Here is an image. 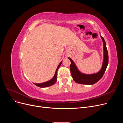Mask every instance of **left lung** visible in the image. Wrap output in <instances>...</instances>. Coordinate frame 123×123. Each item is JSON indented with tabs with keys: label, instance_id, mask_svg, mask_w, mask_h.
Masks as SVG:
<instances>
[{
	"label": "left lung",
	"instance_id": "left-lung-1",
	"mask_svg": "<svg viewBox=\"0 0 123 123\" xmlns=\"http://www.w3.org/2000/svg\"><path fill=\"white\" fill-rule=\"evenodd\" d=\"M100 37L103 40L104 45V61L102 68L98 72L92 74H85L81 73L77 69L72 59L69 58L71 61L70 67L71 74L73 80L76 83L85 85H93L98 82L103 77L108 64V53L105 41L102 36H100Z\"/></svg>",
	"mask_w": 123,
	"mask_h": 123
}]
</instances>
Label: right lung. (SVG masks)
<instances>
[{
    "mask_svg": "<svg viewBox=\"0 0 123 123\" xmlns=\"http://www.w3.org/2000/svg\"><path fill=\"white\" fill-rule=\"evenodd\" d=\"M62 61L59 63V64L58 66V67L57 68L56 70V71H55V75L54 76V77H53V79H52L51 80L46 81V82H44L42 84H34L37 86V87H40V88H44V87H49L51 86L54 85L56 81L57 80V70L58 69V68H59V67L61 66V64H62Z\"/></svg>",
    "mask_w": 123,
    "mask_h": 123,
    "instance_id": "obj_1",
    "label": "right lung"
}]
</instances>
